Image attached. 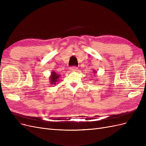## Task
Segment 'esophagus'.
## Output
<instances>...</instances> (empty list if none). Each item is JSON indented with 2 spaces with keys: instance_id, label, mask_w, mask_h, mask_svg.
<instances>
[{
  "instance_id": "1",
  "label": "esophagus",
  "mask_w": 146,
  "mask_h": 146,
  "mask_svg": "<svg viewBox=\"0 0 146 146\" xmlns=\"http://www.w3.org/2000/svg\"><path fill=\"white\" fill-rule=\"evenodd\" d=\"M70 69L71 71H76L77 70V67H76V66H72V67L70 68Z\"/></svg>"
}]
</instances>
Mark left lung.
Segmentation results:
<instances>
[{
    "mask_svg": "<svg viewBox=\"0 0 146 146\" xmlns=\"http://www.w3.org/2000/svg\"><path fill=\"white\" fill-rule=\"evenodd\" d=\"M94 72H95V73H96V70H94Z\"/></svg>",
    "mask_w": 146,
    "mask_h": 146,
    "instance_id": "1",
    "label": "left lung"
}]
</instances>
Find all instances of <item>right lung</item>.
Returning a JSON list of instances; mask_svg holds the SVG:
<instances>
[{
  "mask_svg": "<svg viewBox=\"0 0 146 146\" xmlns=\"http://www.w3.org/2000/svg\"><path fill=\"white\" fill-rule=\"evenodd\" d=\"M60 76L57 74L54 70L51 72V76H50V82L51 83V85H56L57 82H58V79L59 78Z\"/></svg>",
  "mask_w": 146,
  "mask_h": 146,
  "instance_id": "right-lung-1",
  "label": "right lung"
}]
</instances>
